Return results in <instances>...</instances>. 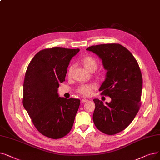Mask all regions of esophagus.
Instances as JSON below:
<instances>
[{"label":"esophagus","instance_id":"obj_1","mask_svg":"<svg viewBox=\"0 0 160 160\" xmlns=\"http://www.w3.org/2000/svg\"><path fill=\"white\" fill-rule=\"evenodd\" d=\"M88 101V99H82V100H81V102H82V103H84V102H87Z\"/></svg>","mask_w":160,"mask_h":160}]
</instances>
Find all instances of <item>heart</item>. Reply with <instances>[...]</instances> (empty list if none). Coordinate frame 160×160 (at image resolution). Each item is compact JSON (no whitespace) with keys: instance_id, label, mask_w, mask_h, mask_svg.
<instances>
[{"instance_id":"heart-1","label":"heart","mask_w":160,"mask_h":160,"mask_svg":"<svg viewBox=\"0 0 160 160\" xmlns=\"http://www.w3.org/2000/svg\"><path fill=\"white\" fill-rule=\"evenodd\" d=\"M80 63L82 65V66L84 67L86 70L89 72H94L97 67H98V62L92 56H89V55H87V56H85L83 58L80 60ZM72 66H70L68 69V76H70L71 75L72 71ZM99 77L101 76V74L98 75ZM95 86L93 84H84V85H81L80 86L78 89H77V92L79 94L84 95V96H89L92 94V91L93 89H95Z\"/></svg>"}]
</instances>
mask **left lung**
<instances>
[{
  "label": "left lung",
  "mask_w": 160,
  "mask_h": 160,
  "mask_svg": "<svg viewBox=\"0 0 160 160\" xmlns=\"http://www.w3.org/2000/svg\"><path fill=\"white\" fill-rule=\"evenodd\" d=\"M86 50L102 59L107 72L99 91L111 98L106 105L93 99V122L102 133L116 134L129 126L140 108L142 86L140 67L132 53L119 44L92 46Z\"/></svg>",
  "instance_id": "1"
}]
</instances>
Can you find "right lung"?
<instances>
[{
	"instance_id": "right-lung-1",
	"label": "right lung",
	"mask_w": 160,
	"mask_h": 160,
	"mask_svg": "<svg viewBox=\"0 0 160 160\" xmlns=\"http://www.w3.org/2000/svg\"><path fill=\"white\" fill-rule=\"evenodd\" d=\"M79 51L59 47L40 50L25 72L23 107L40 133L53 139L70 132L80 106V99L61 97L58 93L70 61Z\"/></svg>"
}]
</instances>
